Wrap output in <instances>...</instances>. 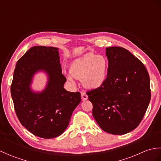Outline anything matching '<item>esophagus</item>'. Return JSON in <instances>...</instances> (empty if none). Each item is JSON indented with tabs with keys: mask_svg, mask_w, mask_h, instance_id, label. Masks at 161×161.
I'll return each mask as SVG.
<instances>
[{
	"mask_svg": "<svg viewBox=\"0 0 161 161\" xmlns=\"http://www.w3.org/2000/svg\"><path fill=\"white\" fill-rule=\"evenodd\" d=\"M81 97L82 100H86L88 99V95L84 92H81Z\"/></svg>",
	"mask_w": 161,
	"mask_h": 161,
	"instance_id": "1",
	"label": "esophagus"
}]
</instances>
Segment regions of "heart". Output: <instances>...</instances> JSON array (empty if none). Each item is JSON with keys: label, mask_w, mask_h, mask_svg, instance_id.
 <instances>
[{"label": "heart", "mask_w": 161, "mask_h": 161, "mask_svg": "<svg viewBox=\"0 0 161 161\" xmlns=\"http://www.w3.org/2000/svg\"><path fill=\"white\" fill-rule=\"evenodd\" d=\"M108 70V61L104 55L87 53L75 60L70 67V75L81 80L83 85L88 88H97L105 82ZM68 79L73 80L70 75Z\"/></svg>", "instance_id": "obj_1"}]
</instances>
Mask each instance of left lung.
<instances>
[{"label": "left lung", "instance_id": "8db88e82", "mask_svg": "<svg viewBox=\"0 0 161 161\" xmlns=\"http://www.w3.org/2000/svg\"><path fill=\"white\" fill-rule=\"evenodd\" d=\"M106 54L107 80L86 94L101 129L111 134H125L137 127L147 109L151 99L149 76L142 61L124 47H107Z\"/></svg>", "mask_w": 161, "mask_h": 161}]
</instances>
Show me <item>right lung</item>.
<instances>
[{"instance_id": "right-lung-1", "label": "right lung", "mask_w": 161, "mask_h": 161, "mask_svg": "<svg viewBox=\"0 0 161 161\" xmlns=\"http://www.w3.org/2000/svg\"><path fill=\"white\" fill-rule=\"evenodd\" d=\"M39 70L48 74L49 82L42 93H34L29 86ZM66 81L57 47H32L17 61L11 84L14 107L20 122L32 134L49 139L67 128L81 95L65 89Z\"/></svg>"}]
</instances>
